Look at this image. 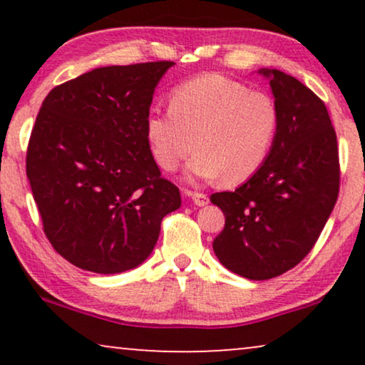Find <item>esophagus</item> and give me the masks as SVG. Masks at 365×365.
I'll return each instance as SVG.
<instances>
[{"mask_svg": "<svg viewBox=\"0 0 365 365\" xmlns=\"http://www.w3.org/2000/svg\"><path fill=\"white\" fill-rule=\"evenodd\" d=\"M191 199H192V202L196 204V206H199V207L206 206V204L209 202L207 194H204V192H191Z\"/></svg>", "mask_w": 365, "mask_h": 365, "instance_id": "esophagus-1", "label": "esophagus"}]
</instances>
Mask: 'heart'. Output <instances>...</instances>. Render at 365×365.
Here are the masks:
<instances>
[{"instance_id": "b5f03b06", "label": "heart", "mask_w": 365, "mask_h": 365, "mask_svg": "<svg viewBox=\"0 0 365 365\" xmlns=\"http://www.w3.org/2000/svg\"><path fill=\"white\" fill-rule=\"evenodd\" d=\"M279 124L271 94L209 73L174 88L169 111L151 109L144 129L154 161L164 171H176L196 148L189 176L241 184L267 161Z\"/></svg>"}]
</instances>
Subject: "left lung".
<instances>
[{"label": "left lung", "mask_w": 365, "mask_h": 365, "mask_svg": "<svg viewBox=\"0 0 365 365\" xmlns=\"http://www.w3.org/2000/svg\"><path fill=\"white\" fill-rule=\"evenodd\" d=\"M279 108L267 161L236 191L214 192L226 216L212 249L224 267L266 281L297 266L317 242L339 196V149L327 108L279 69H259Z\"/></svg>", "instance_id": "1"}]
</instances>
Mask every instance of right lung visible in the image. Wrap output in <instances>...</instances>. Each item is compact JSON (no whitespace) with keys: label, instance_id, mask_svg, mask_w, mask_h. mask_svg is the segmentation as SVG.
Masks as SVG:
<instances>
[{"label":"right lung","instance_id":"1","mask_svg":"<svg viewBox=\"0 0 365 365\" xmlns=\"http://www.w3.org/2000/svg\"><path fill=\"white\" fill-rule=\"evenodd\" d=\"M173 61L96 68L53 88L29 138L26 176L54 251L79 269L118 274L156 246L181 194L161 178L146 116Z\"/></svg>","mask_w":365,"mask_h":365}]
</instances>
